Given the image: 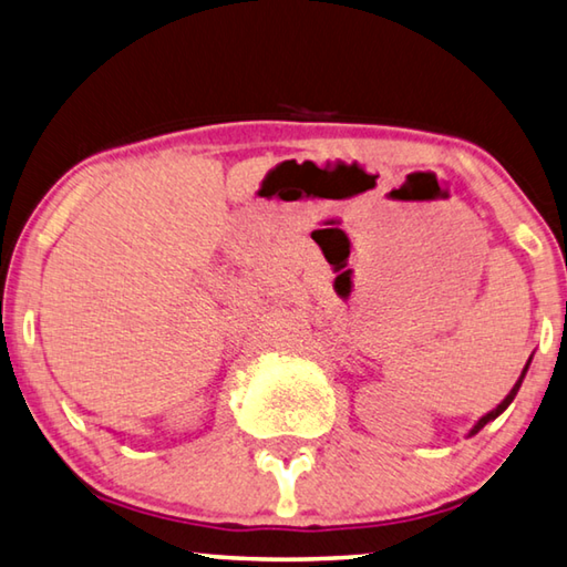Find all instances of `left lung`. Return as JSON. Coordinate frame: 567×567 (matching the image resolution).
<instances>
[{
	"instance_id": "8db88e82",
	"label": "left lung",
	"mask_w": 567,
	"mask_h": 567,
	"mask_svg": "<svg viewBox=\"0 0 567 567\" xmlns=\"http://www.w3.org/2000/svg\"><path fill=\"white\" fill-rule=\"evenodd\" d=\"M528 365H530V359H528V363H525V369H523V373H520V379L518 381H515V385H513V389H511V393L508 395H505V399L498 403V405H495V409L491 411V413H485L483 415V419L478 421V423H475L473 425V429H471V433L468 435H475V433H478L481 429H483V425L485 423H491V421H495V419H498V415L505 411V409H508V405L513 403V399H515V395H518V391H520V383H523V379H525V373H528Z\"/></svg>"
}]
</instances>
